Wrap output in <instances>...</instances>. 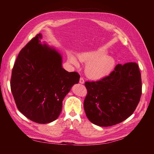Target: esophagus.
I'll return each mask as SVG.
<instances>
[{"label": "esophagus", "mask_w": 154, "mask_h": 154, "mask_svg": "<svg viewBox=\"0 0 154 154\" xmlns=\"http://www.w3.org/2000/svg\"><path fill=\"white\" fill-rule=\"evenodd\" d=\"M84 82H85L84 79H83L82 77H81V78H80V83H82V84H83V83H84Z\"/></svg>", "instance_id": "34e87169"}]
</instances>
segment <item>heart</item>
I'll return each instance as SVG.
<instances>
[{
    "instance_id": "b5f03b06",
    "label": "heart",
    "mask_w": 154,
    "mask_h": 154,
    "mask_svg": "<svg viewBox=\"0 0 154 154\" xmlns=\"http://www.w3.org/2000/svg\"><path fill=\"white\" fill-rule=\"evenodd\" d=\"M106 50L100 48L94 51H87L78 54L81 62L86 63L85 71L86 75L95 80H101L109 76L116 66V60L112 56L106 54ZM69 62L74 66H78L76 57L72 54H69Z\"/></svg>"
}]
</instances>
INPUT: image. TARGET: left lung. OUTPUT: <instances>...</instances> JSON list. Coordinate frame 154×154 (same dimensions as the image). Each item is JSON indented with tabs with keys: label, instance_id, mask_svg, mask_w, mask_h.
<instances>
[{
	"label": "left lung",
	"instance_id": "left-lung-1",
	"mask_svg": "<svg viewBox=\"0 0 154 154\" xmlns=\"http://www.w3.org/2000/svg\"><path fill=\"white\" fill-rule=\"evenodd\" d=\"M87 94L83 106L87 118L100 127H110L127 119L136 110L142 93L138 65L118 64L109 76L85 82Z\"/></svg>",
	"mask_w": 154,
	"mask_h": 154
}]
</instances>
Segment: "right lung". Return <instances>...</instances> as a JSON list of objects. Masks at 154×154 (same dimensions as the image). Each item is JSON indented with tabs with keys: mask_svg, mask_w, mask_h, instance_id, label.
<instances>
[{
	"mask_svg": "<svg viewBox=\"0 0 154 154\" xmlns=\"http://www.w3.org/2000/svg\"><path fill=\"white\" fill-rule=\"evenodd\" d=\"M38 34L22 48L12 70L11 90L18 109L35 123L53 122L62 109V101L80 75L62 68L57 50L40 44Z\"/></svg>",
	"mask_w": 154,
	"mask_h": 154,
	"instance_id": "obj_1",
	"label": "right lung"
}]
</instances>
